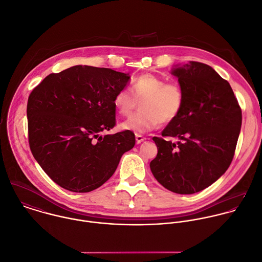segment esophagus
Returning <instances> with one entry per match:
<instances>
[{"mask_svg":"<svg viewBox=\"0 0 262 262\" xmlns=\"http://www.w3.org/2000/svg\"><path fill=\"white\" fill-rule=\"evenodd\" d=\"M147 139L141 135H136V141H137V144H141L142 142L146 141Z\"/></svg>","mask_w":262,"mask_h":262,"instance_id":"1","label":"esophagus"}]
</instances>
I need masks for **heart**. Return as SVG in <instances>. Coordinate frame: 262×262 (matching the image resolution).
<instances>
[{"label":"heart","instance_id":"obj_1","mask_svg":"<svg viewBox=\"0 0 262 262\" xmlns=\"http://www.w3.org/2000/svg\"><path fill=\"white\" fill-rule=\"evenodd\" d=\"M127 89L119 90L113 100L117 112L128 116L141 101V110L120 123V128L145 134L157 128L161 122H170L178 117L184 105V91L177 81L145 73L134 78Z\"/></svg>","mask_w":262,"mask_h":262}]
</instances>
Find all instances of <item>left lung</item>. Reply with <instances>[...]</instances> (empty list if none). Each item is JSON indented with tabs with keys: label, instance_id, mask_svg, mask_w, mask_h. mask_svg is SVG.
I'll return each mask as SVG.
<instances>
[{
	"label": "left lung",
	"instance_id": "left-lung-1",
	"mask_svg": "<svg viewBox=\"0 0 262 262\" xmlns=\"http://www.w3.org/2000/svg\"><path fill=\"white\" fill-rule=\"evenodd\" d=\"M185 99L162 137H154L158 153L150 162L154 178L177 194H194L216 182L229 168L242 125V111L230 83L212 67L190 61L176 65Z\"/></svg>",
	"mask_w": 262,
	"mask_h": 262
}]
</instances>
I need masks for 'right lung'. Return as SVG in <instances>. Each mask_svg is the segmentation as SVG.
<instances>
[{"label":"right lung","instance_id":"right-lung-1","mask_svg":"<svg viewBox=\"0 0 262 262\" xmlns=\"http://www.w3.org/2000/svg\"><path fill=\"white\" fill-rule=\"evenodd\" d=\"M128 73L76 65L49 74L27 102L28 142L43 171L60 187L88 193L115 172L123 153L134 148L133 132L100 134L115 125L114 96Z\"/></svg>","mask_w":262,"mask_h":262}]
</instances>
